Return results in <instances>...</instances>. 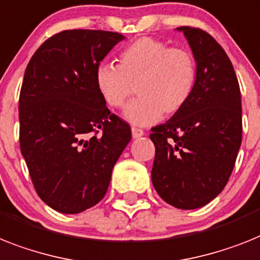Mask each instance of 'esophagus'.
Returning <instances> with one entry per match:
<instances>
[{"mask_svg":"<svg viewBox=\"0 0 260 260\" xmlns=\"http://www.w3.org/2000/svg\"><path fill=\"white\" fill-rule=\"evenodd\" d=\"M132 134H133V138H141L145 135V132L141 130V128H137V127H132Z\"/></svg>","mask_w":260,"mask_h":260,"instance_id":"esophagus-1","label":"esophagus"}]
</instances>
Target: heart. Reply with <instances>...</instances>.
I'll return each mask as SVG.
<instances>
[{"label":"heart","instance_id":"b5f03b06","mask_svg":"<svg viewBox=\"0 0 260 260\" xmlns=\"http://www.w3.org/2000/svg\"><path fill=\"white\" fill-rule=\"evenodd\" d=\"M198 79L194 55L186 49L170 48L164 41L142 37L127 45L118 66L101 63L95 70L96 89L113 109H119L135 89L137 98L123 115L130 123L147 126L181 111L191 98Z\"/></svg>","mask_w":260,"mask_h":260}]
</instances>
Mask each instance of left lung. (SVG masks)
<instances>
[{"mask_svg":"<svg viewBox=\"0 0 260 260\" xmlns=\"http://www.w3.org/2000/svg\"><path fill=\"white\" fill-rule=\"evenodd\" d=\"M177 30L191 48L198 79L186 106L151 128V181L165 202L194 210L218 197L233 173L242 143L241 89L230 58L209 33Z\"/></svg>","mask_w":260,"mask_h":260,"instance_id":"8db88e82","label":"left lung"}]
</instances>
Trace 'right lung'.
<instances>
[{
  "mask_svg": "<svg viewBox=\"0 0 260 260\" xmlns=\"http://www.w3.org/2000/svg\"><path fill=\"white\" fill-rule=\"evenodd\" d=\"M125 37L114 31L63 30L27 63L19 93V146L38 197L78 214L104 198L132 128L111 114L95 70Z\"/></svg>",
  "mask_w": 260,
  "mask_h": 260,
  "instance_id": "obj_1",
  "label": "right lung"
}]
</instances>
